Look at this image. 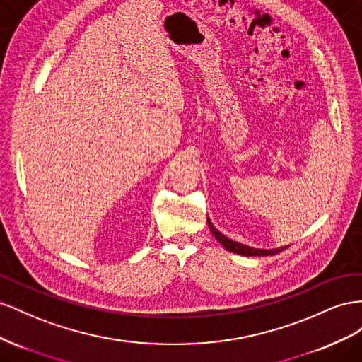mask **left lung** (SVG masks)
Here are the masks:
<instances>
[{"label":"left lung","instance_id":"8db88e82","mask_svg":"<svg viewBox=\"0 0 362 362\" xmlns=\"http://www.w3.org/2000/svg\"><path fill=\"white\" fill-rule=\"evenodd\" d=\"M208 226H209V230L215 236V240L218 241L226 250H229V252L236 253V255H243V256H268V255H277L279 252H282V250L286 249V245L285 247H277V249H255V247L241 244L238 241H233L230 238H227L226 235H223L218 229H216V227L211 223L209 216H208Z\"/></svg>","mask_w":362,"mask_h":362}]
</instances>
